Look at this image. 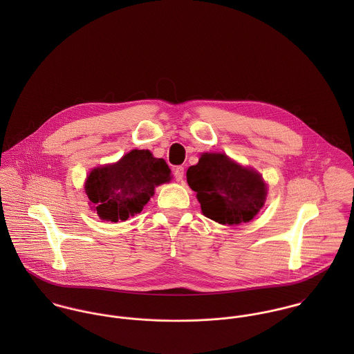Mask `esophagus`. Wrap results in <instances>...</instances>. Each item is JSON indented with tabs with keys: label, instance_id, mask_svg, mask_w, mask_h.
Listing matches in <instances>:
<instances>
[{
	"label": "esophagus",
	"instance_id": "1",
	"mask_svg": "<svg viewBox=\"0 0 354 354\" xmlns=\"http://www.w3.org/2000/svg\"><path fill=\"white\" fill-rule=\"evenodd\" d=\"M183 177H184V167H183V166H177V167L174 169V178H176L177 181H181Z\"/></svg>",
	"mask_w": 354,
	"mask_h": 354
}]
</instances>
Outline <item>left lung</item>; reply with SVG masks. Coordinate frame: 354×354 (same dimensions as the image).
Returning <instances> with one entry per match:
<instances>
[{
    "instance_id": "1",
    "label": "left lung",
    "mask_w": 354,
    "mask_h": 354,
    "mask_svg": "<svg viewBox=\"0 0 354 354\" xmlns=\"http://www.w3.org/2000/svg\"><path fill=\"white\" fill-rule=\"evenodd\" d=\"M187 181L198 194L203 214L222 225L250 222L267 195L260 174L223 153H203L187 170Z\"/></svg>"
}]
</instances>
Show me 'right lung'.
Returning a JSON list of instances; mask_svg holds the SVG:
<instances>
[{"instance_id": "obj_1", "label": "right lung", "mask_w": 354, "mask_h": 354, "mask_svg": "<svg viewBox=\"0 0 354 354\" xmlns=\"http://www.w3.org/2000/svg\"><path fill=\"white\" fill-rule=\"evenodd\" d=\"M171 170L149 150H132L120 162L94 169L86 183V194L103 221H127L140 212L155 187L170 180Z\"/></svg>"}]
</instances>
